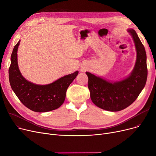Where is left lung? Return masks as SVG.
<instances>
[{"mask_svg": "<svg viewBox=\"0 0 156 156\" xmlns=\"http://www.w3.org/2000/svg\"><path fill=\"white\" fill-rule=\"evenodd\" d=\"M128 31L135 42L136 61L132 73L128 78L111 83L86 72L92 101L97 107L106 111L116 112L128 107L136 99L146 83L147 67L144 46L134 30L130 29Z\"/></svg>", "mask_w": 156, "mask_h": 156, "instance_id": "obj_1", "label": "left lung"}]
</instances>
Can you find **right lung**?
<instances>
[{
	"label": "right lung",
	"instance_id": "1",
	"mask_svg": "<svg viewBox=\"0 0 156 156\" xmlns=\"http://www.w3.org/2000/svg\"><path fill=\"white\" fill-rule=\"evenodd\" d=\"M20 41L14 48L9 68V78L12 90L24 105L30 110L44 112L59 108L64 103L69 85L78 74L76 71L45 85L32 83L24 78L20 71L17 52Z\"/></svg>",
	"mask_w": 156,
	"mask_h": 156
}]
</instances>
